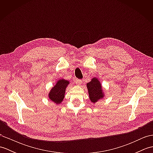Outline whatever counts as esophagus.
<instances>
[{
	"label": "esophagus",
	"instance_id": "esophagus-1",
	"mask_svg": "<svg viewBox=\"0 0 153 153\" xmlns=\"http://www.w3.org/2000/svg\"><path fill=\"white\" fill-rule=\"evenodd\" d=\"M82 79H76V83L77 84V85H82Z\"/></svg>",
	"mask_w": 153,
	"mask_h": 153
}]
</instances>
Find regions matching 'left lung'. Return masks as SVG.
Returning <instances> with one entry per match:
<instances>
[{
	"mask_svg": "<svg viewBox=\"0 0 153 153\" xmlns=\"http://www.w3.org/2000/svg\"><path fill=\"white\" fill-rule=\"evenodd\" d=\"M87 89L88 90L89 100L91 102L95 104L105 97V90L103 89L102 84L99 79L94 77L89 83H87Z\"/></svg>",
	"mask_w": 153,
	"mask_h": 153,
	"instance_id": "8db88e82",
	"label": "left lung"
}]
</instances>
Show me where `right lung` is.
Segmentation results:
<instances>
[{
    "mask_svg": "<svg viewBox=\"0 0 153 153\" xmlns=\"http://www.w3.org/2000/svg\"><path fill=\"white\" fill-rule=\"evenodd\" d=\"M69 84L70 81L63 78L58 79L55 85L51 89L48 94V97L49 100L56 105L60 104L63 101L66 89Z\"/></svg>",
    "mask_w": 153,
    "mask_h": 153,
    "instance_id": "add662e5",
    "label": "right lung"
}]
</instances>
